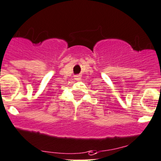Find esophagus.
Listing matches in <instances>:
<instances>
[{
    "label": "esophagus",
    "instance_id": "1",
    "mask_svg": "<svg viewBox=\"0 0 161 161\" xmlns=\"http://www.w3.org/2000/svg\"><path fill=\"white\" fill-rule=\"evenodd\" d=\"M75 79L76 80H79V79H80V76H79V75H75Z\"/></svg>",
    "mask_w": 161,
    "mask_h": 161
}]
</instances>
